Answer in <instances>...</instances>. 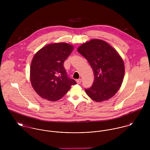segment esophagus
<instances>
[{
	"label": "esophagus",
	"instance_id": "esophagus-1",
	"mask_svg": "<svg viewBox=\"0 0 150 150\" xmlns=\"http://www.w3.org/2000/svg\"><path fill=\"white\" fill-rule=\"evenodd\" d=\"M76 82H77V83L78 84H81V79H78V80H76Z\"/></svg>",
	"mask_w": 150,
	"mask_h": 150
}]
</instances>
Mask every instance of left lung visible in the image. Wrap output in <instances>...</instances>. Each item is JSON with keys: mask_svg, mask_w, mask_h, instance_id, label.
Instances as JSON below:
<instances>
[{"mask_svg": "<svg viewBox=\"0 0 150 150\" xmlns=\"http://www.w3.org/2000/svg\"><path fill=\"white\" fill-rule=\"evenodd\" d=\"M77 51L93 71V83L90 88H85L86 94L98 102L111 98L123 81L125 67L121 57L108 43L98 39L84 43Z\"/></svg>", "mask_w": 150, "mask_h": 150, "instance_id": "left-lung-1", "label": "left lung"}]
</instances>
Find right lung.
Here are the masks:
<instances>
[{
  "label": "right lung",
  "instance_id": "1",
  "mask_svg": "<svg viewBox=\"0 0 150 150\" xmlns=\"http://www.w3.org/2000/svg\"><path fill=\"white\" fill-rule=\"evenodd\" d=\"M73 50L64 43L48 44L34 56L30 66V81L36 92L43 99L57 101L77 84L70 79L64 63Z\"/></svg>",
  "mask_w": 150,
  "mask_h": 150
}]
</instances>
